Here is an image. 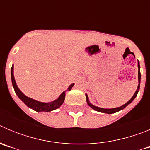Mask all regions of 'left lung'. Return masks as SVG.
<instances>
[{
    "label": "left lung",
    "instance_id": "obj_1",
    "mask_svg": "<svg viewBox=\"0 0 150 150\" xmlns=\"http://www.w3.org/2000/svg\"><path fill=\"white\" fill-rule=\"evenodd\" d=\"M137 66H138V81H139V85L138 86H137V91H135L134 95H133V97H132V98H131V100H128V102H127L126 104H125L124 105L121 106V107H116V108H112V109H104V108H100V107H95V106L92 105L91 104H90L89 101H88V96H87V95H86V101L87 103H88V105L90 106V107L92 108V109H94L96 111H98V112H104V113H108V114H111V113H114V112H118V111L124 109L125 107H127V106L129 104H131L132 101L134 100V99L137 97V93H138V91L139 89H140V63H137Z\"/></svg>",
    "mask_w": 150,
    "mask_h": 150
}]
</instances>
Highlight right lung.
<instances>
[{"label": "right lung", "instance_id": "1", "mask_svg": "<svg viewBox=\"0 0 150 150\" xmlns=\"http://www.w3.org/2000/svg\"><path fill=\"white\" fill-rule=\"evenodd\" d=\"M11 79L13 88L15 90V92L17 95V96L25 103V104H26L28 107L33 109L34 110L37 111V112H40V111L50 112V111L58 109L63 104L64 98H65V91H63L62 95L59 96V98L57 100H54L52 102H50V103H43V102L38 101V100H35L34 99L30 98H28L24 94H22V92L19 90V88L17 86L16 83L14 76H13V65L11 67ZM74 83L71 84L69 86L68 90H71L72 87L74 86Z\"/></svg>", "mask_w": 150, "mask_h": 150}]
</instances>
